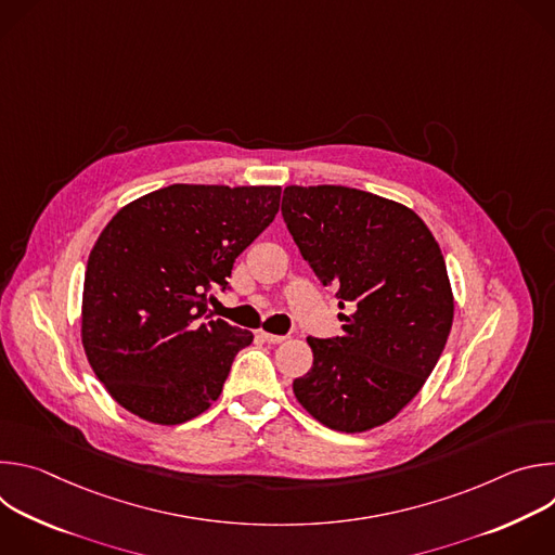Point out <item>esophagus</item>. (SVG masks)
<instances>
[{
  "instance_id": "esophagus-1",
  "label": "esophagus",
  "mask_w": 555,
  "mask_h": 555,
  "mask_svg": "<svg viewBox=\"0 0 555 555\" xmlns=\"http://www.w3.org/2000/svg\"><path fill=\"white\" fill-rule=\"evenodd\" d=\"M259 336H261L266 343H270V345H281V343L287 340V336H276V334H268V332H261Z\"/></svg>"
}]
</instances>
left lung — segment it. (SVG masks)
<instances>
[{"label":"left lung","instance_id":"1","mask_svg":"<svg viewBox=\"0 0 555 555\" xmlns=\"http://www.w3.org/2000/svg\"><path fill=\"white\" fill-rule=\"evenodd\" d=\"M281 212L313 274L356 307L343 336L307 338L296 400L340 433L382 426L420 392L452 327L439 244L411 208L347 186H287Z\"/></svg>","mask_w":555,"mask_h":555}]
</instances>
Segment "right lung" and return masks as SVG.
Segmentation results:
<instances>
[{"label":"right lung","instance_id":"add662e5","mask_svg":"<svg viewBox=\"0 0 555 555\" xmlns=\"http://www.w3.org/2000/svg\"><path fill=\"white\" fill-rule=\"evenodd\" d=\"M279 202L281 186L173 184L112 217L90 253L81 336L122 409L176 426L219 398L253 332L210 321L206 302Z\"/></svg>","mask_w":555,"mask_h":555}]
</instances>
